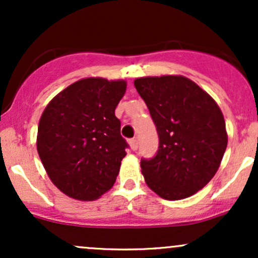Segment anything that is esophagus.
Wrapping results in <instances>:
<instances>
[{
  "mask_svg": "<svg viewBox=\"0 0 258 258\" xmlns=\"http://www.w3.org/2000/svg\"><path fill=\"white\" fill-rule=\"evenodd\" d=\"M128 143H130V147H131V149L133 150V152H135V150H137V148H138V142H137V139H135V138L130 139Z\"/></svg>",
  "mask_w": 258,
  "mask_h": 258,
  "instance_id": "1",
  "label": "esophagus"
}]
</instances>
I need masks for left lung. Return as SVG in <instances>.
<instances>
[{
  "label": "left lung",
  "instance_id": "8db88e82",
  "mask_svg": "<svg viewBox=\"0 0 258 258\" xmlns=\"http://www.w3.org/2000/svg\"><path fill=\"white\" fill-rule=\"evenodd\" d=\"M159 135L153 159H142L147 185L166 200L203 189L220 167L228 136L220 106L207 92L182 75L135 80Z\"/></svg>",
  "mask_w": 258,
  "mask_h": 258
}]
</instances>
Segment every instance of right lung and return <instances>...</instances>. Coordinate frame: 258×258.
<instances>
[{
  "mask_svg": "<svg viewBox=\"0 0 258 258\" xmlns=\"http://www.w3.org/2000/svg\"><path fill=\"white\" fill-rule=\"evenodd\" d=\"M126 86L123 80H79L41 115L37 153L53 184L73 199H98L116 180L128 146L115 109Z\"/></svg>",
  "mask_w": 258,
  "mask_h": 258,
  "instance_id": "add662e5",
  "label": "right lung"
}]
</instances>
